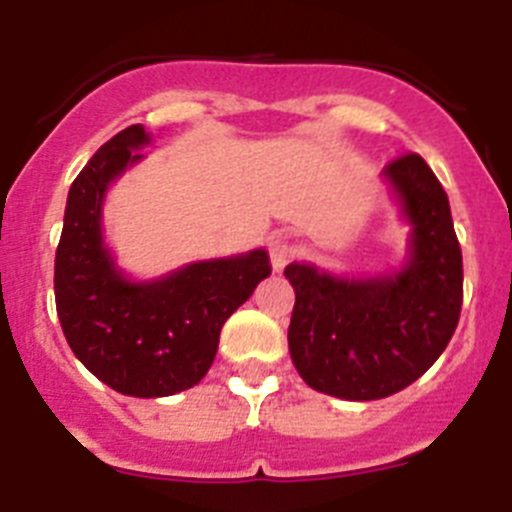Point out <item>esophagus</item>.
Here are the masks:
<instances>
[{"mask_svg": "<svg viewBox=\"0 0 512 512\" xmlns=\"http://www.w3.org/2000/svg\"><path fill=\"white\" fill-rule=\"evenodd\" d=\"M295 253H297L295 246H292L289 241H282V238L271 241L269 256H271V266H274V271H284V266L295 259Z\"/></svg>", "mask_w": 512, "mask_h": 512, "instance_id": "34e87169", "label": "esophagus"}]
</instances>
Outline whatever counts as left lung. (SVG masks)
<instances>
[{
    "label": "left lung",
    "instance_id": "left-lung-1",
    "mask_svg": "<svg viewBox=\"0 0 512 512\" xmlns=\"http://www.w3.org/2000/svg\"><path fill=\"white\" fill-rule=\"evenodd\" d=\"M410 223L405 264L379 277H333L289 264L295 287L289 354L312 390L341 400H382L433 366L454 336L464 300L461 248L449 197L418 153L384 166Z\"/></svg>",
    "mask_w": 512,
    "mask_h": 512
}]
</instances>
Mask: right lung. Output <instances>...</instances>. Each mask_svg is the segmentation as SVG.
Instances as JSON below:
<instances>
[{"label":"right lung","instance_id":"right-lung-1","mask_svg":"<svg viewBox=\"0 0 512 512\" xmlns=\"http://www.w3.org/2000/svg\"><path fill=\"white\" fill-rule=\"evenodd\" d=\"M130 125L89 158L69 189L56 248V310L76 359L107 387L130 397L189 390L212 366L220 330L261 279L271 274L264 248L230 259L194 261L153 282L117 269L102 238L104 192L148 146Z\"/></svg>","mask_w":512,"mask_h":512}]
</instances>
